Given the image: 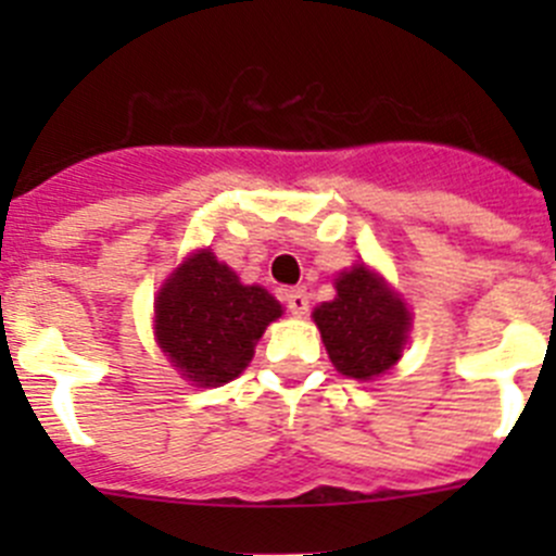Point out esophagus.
Masks as SVG:
<instances>
[{
	"label": "esophagus",
	"instance_id": "esophagus-1",
	"mask_svg": "<svg viewBox=\"0 0 556 556\" xmlns=\"http://www.w3.org/2000/svg\"><path fill=\"white\" fill-rule=\"evenodd\" d=\"M285 304H288L290 314H295V317H304V314L309 312V295H306L301 288L285 290Z\"/></svg>",
	"mask_w": 556,
	"mask_h": 556
}]
</instances>
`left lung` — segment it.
Masks as SVG:
<instances>
[{
    "label": "left lung",
    "mask_w": 556,
    "mask_h": 556,
    "mask_svg": "<svg viewBox=\"0 0 556 556\" xmlns=\"http://www.w3.org/2000/svg\"><path fill=\"white\" fill-rule=\"evenodd\" d=\"M408 309L363 263L336 279V299L314 309V323L336 371L374 379L395 366L408 339Z\"/></svg>",
    "instance_id": "1"
}]
</instances>
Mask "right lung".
Instances as JSON below:
<instances>
[{"mask_svg": "<svg viewBox=\"0 0 556 556\" xmlns=\"http://www.w3.org/2000/svg\"><path fill=\"white\" fill-rule=\"evenodd\" d=\"M279 314L282 306L268 290L242 285L204 250L166 279L155 304V333L185 379L217 387L244 371L255 341Z\"/></svg>", "mask_w": 556, "mask_h": 556, "instance_id": "1", "label": "right lung"}]
</instances>
